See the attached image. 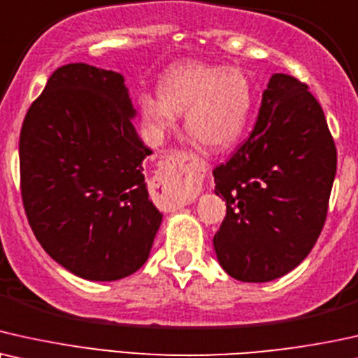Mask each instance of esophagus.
<instances>
[{
  "label": "esophagus",
  "mask_w": 358,
  "mask_h": 358,
  "mask_svg": "<svg viewBox=\"0 0 358 358\" xmlns=\"http://www.w3.org/2000/svg\"><path fill=\"white\" fill-rule=\"evenodd\" d=\"M160 182L170 192L183 193L182 204L192 203L201 188V169L188 152H173L162 162Z\"/></svg>",
  "instance_id": "esophagus-1"
}]
</instances>
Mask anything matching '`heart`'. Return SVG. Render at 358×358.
Listing matches in <instances>:
<instances>
[{
  "label": "heart",
  "instance_id": "b5f03b06",
  "mask_svg": "<svg viewBox=\"0 0 358 358\" xmlns=\"http://www.w3.org/2000/svg\"><path fill=\"white\" fill-rule=\"evenodd\" d=\"M252 104L247 75L237 66L203 60L171 65L159 83V96L142 94V117L160 136L185 111V127L208 149L231 145L244 129Z\"/></svg>",
  "mask_w": 358,
  "mask_h": 358
}]
</instances>
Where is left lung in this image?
Listing matches in <instances>:
<instances>
[{"instance_id": "obj_1", "label": "left lung", "mask_w": 358, "mask_h": 358, "mask_svg": "<svg viewBox=\"0 0 358 358\" xmlns=\"http://www.w3.org/2000/svg\"><path fill=\"white\" fill-rule=\"evenodd\" d=\"M337 150L306 83L275 73L249 139L213 170L226 217L214 236L224 270L264 283L306 259L327 217Z\"/></svg>"}]
</instances>
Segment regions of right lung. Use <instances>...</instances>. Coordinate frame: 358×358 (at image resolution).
<instances>
[{"label":"right lung","instance_id":"obj_1","mask_svg":"<svg viewBox=\"0 0 358 358\" xmlns=\"http://www.w3.org/2000/svg\"><path fill=\"white\" fill-rule=\"evenodd\" d=\"M134 113L122 75L69 64L50 75L21 127V196L32 232L57 264L94 282L139 270L162 222L142 175L152 152Z\"/></svg>","mask_w":358,"mask_h":358}]
</instances>
